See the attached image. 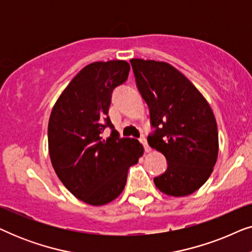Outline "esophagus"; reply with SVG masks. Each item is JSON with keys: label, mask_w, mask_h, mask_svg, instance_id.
I'll return each instance as SVG.
<instances>
[{"label": "esophagus", "mask_w": 252, "mask_h": 252, "mask_svg": "<svg viewBox=\"0 0 252 252\" xmlns=\"http://www.w3.org/2000/svg\"><path fill=\"white\" fill-rule=\"evenodd\" d=\"M140 142L143 144V147H144V151H146V153H150L151 151V148L149 147V144H148V142H147V139L146 137H141L140 139Z\"/></svg>", "instance_id": "esophagus-1"}]
</instances>
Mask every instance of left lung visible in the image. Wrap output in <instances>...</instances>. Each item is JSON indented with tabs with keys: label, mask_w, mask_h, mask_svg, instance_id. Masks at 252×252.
I'll return each instance as SVG.
<instances>
[{
	"label": "left lung",
	"mask_w": 252,
	"mask_h": 252,
	"mask_svg": "<svg viewBox=\"0 0 252 252\" xmlns=\"http://www.w3.org/2000/svg\"><path fill=\"white\" fill-rule=\"evenodd\" d=\"M129 62L156 128L148 143L167 160V170L154 179L155 185L168 196L190 195L210 178L218 157V128L211 106L171 64L140 58Z\"/></svg>",
	"instance_id": "1"
}]
</instances>
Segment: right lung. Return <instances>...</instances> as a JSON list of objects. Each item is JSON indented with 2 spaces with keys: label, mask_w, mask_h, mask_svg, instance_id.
Masks as SVG:
<instances>
[{
  "label": "right lung",
  "mask_w": 252,
  "mask_h": 252,
  "mask_svg": "<svg viewBox=\"0 0 252 252\" xmlns=\"http://www.w3.org/2000/svg\"><path fill=\"white\" fill-rule=\"evenodd\" d=\"M126 61L95 62L85 66L55 103L48 124V148L57 177L71 194L94 206L122 194L129 167L143 155V146L119 137L110 120L112 91L128 78ZM112 135L103 139L105 126Z\"/></svg>",
  "instance_id": "obj_1"
}]
</instances>
